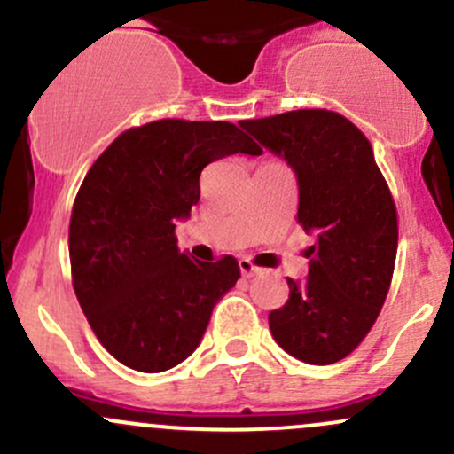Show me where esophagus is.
Instances as JSON below:
<instances>
[{"label": "esophagus", "instance_id": "34e87169", "mask_svg": "<svg viewBox=\"0 0 454 454\" xmlns=\"http://www.w3.org/2000/svg\"><path fill=\"white\" fill-rule=\"evenodd\" d=\"M239 270H241V274L246 276V278H250V276L261 274V271H263V267L254 265L250 259H239Z\"/></svg>", "mask_w": 454, "mask_h": 454}]
</instances>
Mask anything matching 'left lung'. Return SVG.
<instances>
[{
    "label": "left lung",
    "mask_w": 454,
    "mask_h": 454,
    "mask_svg": "<svg viewBox=\"0 0 454 454\" xmlns=\"http://www.w3.org/2000/svg\"><path fill=\"white\" fill-rule=\"evenodd\" d=\"M241 126L298 176V223L317 235L309 278L289 283V300L270 313L276 343L295 359H346L374 326L391 285L398 213L370 141L350 119L304 108Z\"/></svg>",
    "instance_id": "obj_1"
}]
</instances>
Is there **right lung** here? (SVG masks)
I'll use <instances>...</instances> for the list:
<instances>
[{
    "instance_id": "right-lung-1",
    "label": "right lung",
    "mask_w": 454,
    "mask_h": 454,
    "mask_svg": "<svg viewBox=\"0 0 454 454\" xmlns=\"http://www.w3.org/2000/svg\"><path fill=\"white\" fill-rule=\"evenodd\" d=\"M237 152L263 150L235 123L159 119L121 132L84 176L69 222L71 283L119 364L147 374L178 365L235 287V256L189 259L176 219L198 204L204 167Z\"/></svg>"
}]
</instances>
